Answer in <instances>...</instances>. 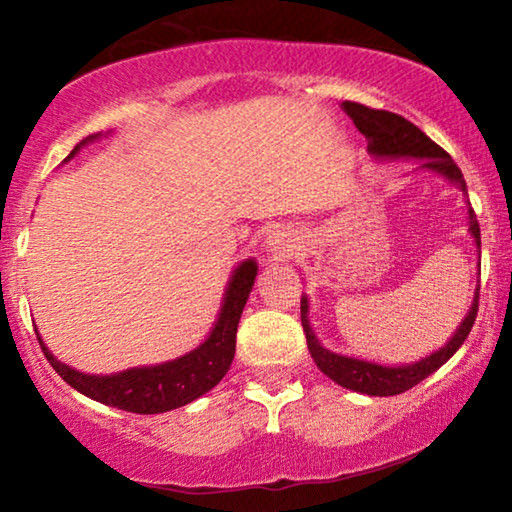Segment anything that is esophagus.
Instances as JSON below:
<instances>
[{
    "label": "esophagus",
    "mask_w": 512,
    "mask_h": 512,
    "mask_svg": "<svg viewBox=\"0 0 512 512\" xmlns=\"http://www.w3.org/2000/svg\"><path fill=\"white\" fill-rule=\"evenodd\" d=\"M265 247H268L272 261H282V258H289L293 254V247H296V244H293L289 230H275V233H270Z\"/></svg>",
    "instance_id": "esophagus-1"
}]
</instances>
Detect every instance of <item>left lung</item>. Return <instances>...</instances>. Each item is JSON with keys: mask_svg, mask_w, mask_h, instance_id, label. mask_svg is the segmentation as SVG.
Masks as SVG:
<instances>
[{"mask_svg": "<svg viewBox=\"0 0 512 512\" xmlns=\"http://www.w3.org/2000/svg\"><path fill=\"white\" fill-rule=\"evenodd\" d=\"M342 109L347 111V116L352 118L361 135H366L370 156L380 160H424V163L419 165V170L440 174V177L457 186L461 193L468 195L464 174H461L457 163L450 158V153L440 149L436 142H431L415 123L405 121L403 116L391 114V111L370 109L366 104L359 102H342ZM468 230H471L475 247L480 249V226L478 219H475L473 207H468ZM478 293L480 286L475 289L471 310H468L464 321H461L457 331H454L450 342L440 347L438 352L426 356V359L408 363V366H380V363L354 359V356H342L331 352V349L321 347V342L312 331L310 319H307L310 303H307L305 296L300 298V321H303L307 349H310L314 363H317L321 373L331 377L335 384L368 396H396L415 387V384L422 382L424 377L436 373V370L443 366L447 359H452V354L464 345V340L468 338V333H471V328L475 324V314H478Z\"/></svg>", "mask_w": 512, "mask_h": 512, "instance_id": "1", "label": "left lung"}]
</instances>
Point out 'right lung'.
Returning <instances> with one entry per match:
<instances>
[{"instance_id":"obj_1","label":"right lung","mask_w":512,"mask_h":512,"mask_svg":"<svg viewBox=\"0 0 512 512\" xmlns=\"http://www.w3.org/2000/svg\"><path fill=\"white\" fill-rule=\"evenodd\" d=\"M95 139V137H88ZM83 142L69 153V158L76 156ZM258 265L254 258H247L233 270V277L223 293V305L219 312V319L212 331H209L207 340L202 342L184 356L174 361L158 363V366H142V368H128L123 373L114 375H86L81 370L69 368L67 363L55 359L48 352V347L37 333L39 345L44 349L48 363H51L55 373L65 380L69 387L81 391L83 396L100 401L111 408L137 412V415H158V412H167L181 405L195 401L209 389L223 380L228 373L230 363L235 356V335L237 324H240L242 310L247 305V298L254 286ZM37 331V328H34Z\"/></svg>"}]
</instances>
